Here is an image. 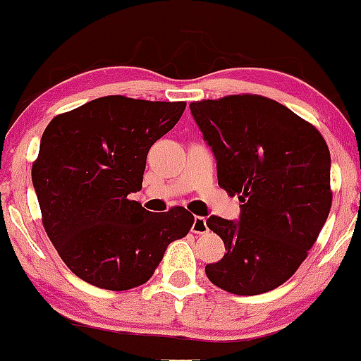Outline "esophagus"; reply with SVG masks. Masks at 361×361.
I'll return each instance as SVG.
<instances>
[{
    "label": "esophagus",
    "mask_w": 361,
    "mask_h": 361,
    "mask_svg": "<svg viewBox=\"0 0 361 361\" xmlns=\"http://www.w3.org/2000/svg\"><path fill=\"white\" fill-rule=\"evenodd\" d=\"M192 233H206L208 232V225H206V218L202 216H194V224L191 226Z\"/></svg>",
    "instance_id": "1"
}]
</instances>
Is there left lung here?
Masks as SVG:
<instances>
[{
    "instance_id": "obj_1",
    "label": "left lung",
    "mask_w": 361,
    "mask_h": 361,
    "mask_svg": "<svg viewBox=\"0 0 361 361\" xmlns=\"http://www.w3.org/2000/svg\"><path fill=\"white\" fill-rule=\"evenodd\" d=\"M189 107L216 159L218 185L242 202L238 221L206 220L226 250L206 276L233 295L278 288L329 216V148L310 123L268 97L244 93Z\"/></svg>"
}]
</instances>
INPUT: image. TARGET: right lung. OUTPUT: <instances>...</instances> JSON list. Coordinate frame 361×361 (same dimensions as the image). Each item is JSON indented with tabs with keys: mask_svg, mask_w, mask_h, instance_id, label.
Wrapping results in <instances>:
<instances>
[{
	"mask_svg": "<svg viewBox=\"0 0 361 361\" xmlns=\"http://www.w3.org/2000/svg\"><path fill=\"white\" fill-rule=\"evenodd\" d=\"M184 109L109 95L47 124L32 182L47 237L83 281L112 291L143 285L170 242L191 230L194 216L182 206L152 213L129 200L143 184L152 145Z\"/></svg>",
	"mask_w": 361,
	"mask_h": 361,
	"instance_id": "obj_1",
	"label": "right lung"
}]
</instances>
